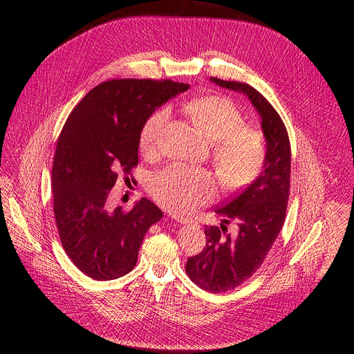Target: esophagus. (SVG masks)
<instances>
[{"label":"esophagus","mask_w":354,"mask_h":354,"mask_svg":"<svg viewBox=\"0 0 354 354\" xmlns=\"http://www.w3.org/2000/svg\"><path fill=\"white\" fill-rule=\"evenodd\" d=\"M174 221H176V222H179V224H183V225H187V224H189V219L188 218H185V216H180V215H169Z\"/></svg>","instance_id":"34e87169"}]
</instances>
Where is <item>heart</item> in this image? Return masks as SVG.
Returning a JSON list of instances; mask_svg holds the SVG:
<instances>
[{"instance_id":"heart-1","label":"heart","mask_w":354,"mask_h":354,"mask_svg":"<svg viewBox=\"0 0 354 354\" xmlns=\"http://www.w3.org/2000/svg\"><path fill=\"white\" fill-rule=\"evenodd\" d=\"M183 109L214 143L212 158L222 187L232 191L258 175L266 158L264 138L258 130L244 126V118L232 102L209 96L194 99ZM167 118V110L159 109L145 122L139 139L145 155L156 152ZM149 189L167 209L189 212L215 195V180L207 171L175 165L156 175Z\"/></svg>"}]
</instances>
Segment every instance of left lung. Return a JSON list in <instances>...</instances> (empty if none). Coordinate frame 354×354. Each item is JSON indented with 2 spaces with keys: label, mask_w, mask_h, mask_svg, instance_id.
Here are the masks:
<instances>
[{
  "label": "left lung",
  "mask_w": 354,
  "mask_h": 354,
  "mask_svg": "<svg viewBox=\"0 0 354 354\" xmlns=\"http://www.w3.org/2000/svg\"><path fill=\"white\" fill-rule=\"evenodd\" d=\"M209 80L248 97L261 119L266 138L263 171L244 191L215 209L224 216V223L237 222V235L227 234L223 224L221 228L207 227L205 248L187 261V274L196 286L211 292H225L243 284L261 267L283 228L290 192L291 149L280 115L261 93L245 83L218 77Z\"/></svg>",
  "instance_id": "1"
}]
</instances>
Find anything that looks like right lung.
<instances>
[{
    "instance_id": "1",
    "label": "right lung",
    "mask_w": 354,
    "mask_h": 354,
    "mask_svg": "<svg viewBox=\"0 0 354 354\" xmlns=\"http://www.w3.org/2000/svg\"><path fill=\"white\" fill-rule=\"evenodd\" d=\"M188 88L171 80H109L91 88L63 126L51 171L53 209L66 254L93 280L132 271L147 230L163 215L146 198L129 212L110 209L107 199L118 175L138 165L147 118Z\"/></svg>"
}]
</instances>
